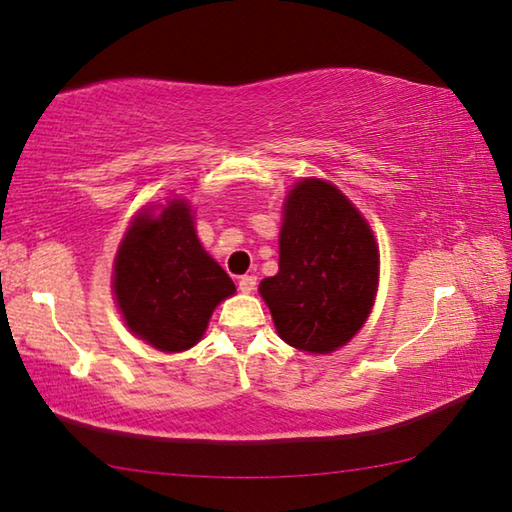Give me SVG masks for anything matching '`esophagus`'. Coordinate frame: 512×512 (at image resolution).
Here are the masks:
<instances>
[{"instance_id":"34e87169","label":"esophagus","mask_w":512,"mask_h":512,"mask_svg":"<svg viewBox=\"0 0 512 512\" xmlns=\"http://www.w3.org/2000/svg\"><path fill=\"white\" fill-rule=\"evenodd\" d=\"M257 287V277L255 275H241L239 277V291L241 293H253Z\"/></svg>"}]
</instances>
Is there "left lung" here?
<instances>
[{
  "label": "left lung",
  "mask_w": 512,
  "mask_h": 512,
  "mask_svg": "<svg viewBox=\"0 0 512 512\" xmlns=\"http://www.w3.org/2000/svg\"><path fill=\"white\" fill-rule=\"evenodd\" d=\"M379 253L368 223L325 180H302L284 205L280 271L259 284L277 334L305 352L348 343L372 309Z\"/></svg>",
  "instance_id": "left-lung-1"
}]
</instances>
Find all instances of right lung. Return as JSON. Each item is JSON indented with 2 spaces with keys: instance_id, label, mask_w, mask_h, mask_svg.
<instances>
[{
  "instance_id": "add662e5",
  "label": "right lung",
  "mask_w": 512,
  "mask_h": 512,
  "mask_svg": "<svg viewBox=\"0 0 512 512\" xmlns=\"http://www.w3.org/2000/svg\"><path fill=\"white\" fill-rule=\"evenodd\" d=\"M232 293L228 273L198 244L183 201L160 219L140 214L128 228L115 262V296L126 325L153 348H192L214 307Z\"/></svg>"
}]
</instances>
